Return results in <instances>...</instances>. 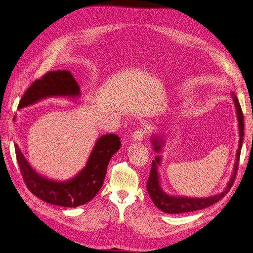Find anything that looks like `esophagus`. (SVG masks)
Listing matches in <instances>:
<instances>
[{
  "instance_id": "34e87169",
  "label": "esophagus",
  "mask_w": 253,
  "mask_h": 253,
  "mask_svg": "<svg viewBox=\"0 0 253 253\" xmlns=\"http://www.w3.org/2000/svg\"><path fill=\"white\" fill-rule=\"evenodd\" d=\"M143 138H144V129H142V128L136 129L133 132V134H132V139H133L134 141H141V140H143Z\"/></svg>"
}]
</instances>
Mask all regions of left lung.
Segmentation results:
<instances>
[{
    "label": "left lung",
    "mask_w": 253,
    "mask_h": 253,
    "mask_svg": "<svg viewBox=\"0 0 253 253\" xmlns=\"http://www.w3.org/2000/svg\"><path fill=\"white\" fill-rule=\"evenodd\" d=\"M233 100L236 106V112H237V119H238V128H239V147L236 154V162L234 164L233 169V174L231 176V179L229 180L227 187L223 190V192L218 193L216 195L206 197V198H192V197H184V196H171L164 192V190L161 187L160 182V174H159V169L158 167L162 163V157L158 155L155 160L152 162V168H151V173L150 177L148 179L147 183V190L149 192V195L152 199L154 204L165 213H172V214H177V213H183V212H191L196 210H201L204 208H207L214 203L218 202L222 197L225 196L232 185L234 183L239 160H240V154L241 149L243 144V137H244V118L243 113L241 110L240 103L236 96L235 93H233ZM151 142L153 144V149L157 154H160L163 151L164 147V139L163 135L159 133H153L151 137Z\"/></svg>",
    "instance_id": "1"
}]
</instances>
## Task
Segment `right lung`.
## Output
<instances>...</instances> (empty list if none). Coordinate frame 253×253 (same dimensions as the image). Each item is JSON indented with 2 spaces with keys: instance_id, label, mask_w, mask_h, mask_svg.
Returning a JSON list of instances; mask_svg holds the SVG:
<instances>
[{
  "instance_id": "add662e5",
  "label": "right lung",
  "mask_w": 253,
  "mask_h": 253,
  "mask_svg": "<svg viewBox=\"0 0 253 253\" xmlns=\"http://www.w3.org/2000/svg\"><path fill=\"white\" fill-rule=\"evenodd\" d=\"M49 97H81L80 86L71 72H49L43 78L36 80L25 91L18 109ZM13 120L15 121V118ZM14 147L20 172L29 190L47 203L72 208L88 203L98 193L110 160L121 147V139L113 133L100 136L91 151L86 166L77 175L63 181L50 179L38 173L23 156L18 144L14 143Z\"/></svg>"
}]
</instances>
